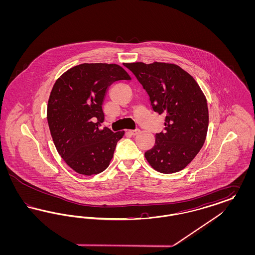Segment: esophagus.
I'll return each mask as SVG.
<instances>
[{"instance_id": "esophagus-1", "label": "esophagus", "mask_w": 255, "mask_h": 255, "mask_svg": "<svg viewBox=\"0 0 255 255\" xmlns=\"http://www.w3.org/2000/svg\"><path fill=\"white\" fill-rule=\"evenodd\" d=\"M140 132V130L139 129H134V130H129V133H131V134H133V135H135V134H137V133Z\"/></svg>"}]
</instances>
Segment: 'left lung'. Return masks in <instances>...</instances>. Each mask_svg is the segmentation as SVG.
<instances>
[{
	"mask_svg": "<svg viewBox=\"0 0 255 255\" xmlns=\"http://www.w3.org/2000/svg\"><path fill=\"white\" fill-rule=\"evenodd\" d=\"M125 67L145 90L153 111L165 115L164 131L156 134L155 145L146 151L147 161L164 174L183 169L206 140L208 109L201 88L174 64L137 62Z\"/></svg>",
	"mask_w": 255,
	"mask_h": 255,
	"instance_id": "left-lung-1",
	"label": "left lung"
}]
</instances>
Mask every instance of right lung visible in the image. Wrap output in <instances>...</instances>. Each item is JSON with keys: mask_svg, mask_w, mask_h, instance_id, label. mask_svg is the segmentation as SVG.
Segmentation results:
<instances>
[{"mask_svg": "<svg viewBox=\"0 0 255 255\" xmlns=\"http://www.w3.org/2000/svg\"><path fill=\"white\" fill-rule=\"evenodd\" d=\"M130 76L117 64H81L63 73L49 96L47 118L54 145L75 172L91 176L109 166L123 131L101 130L110 86Z\"/></svg>", "mask_w": 255, "mask_h": 255, "instance_id": "1", "label": "right lung"}]
</instances>
